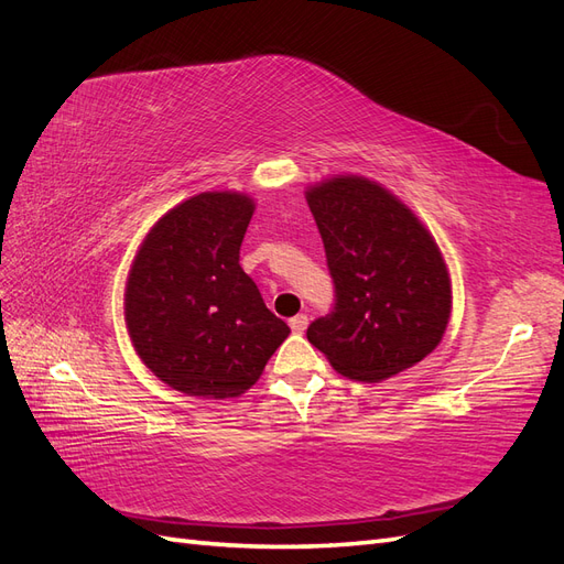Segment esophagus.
Wrapping results in <instances>:
<instances>
[{
	"mask_svg": "<svg viewBox=\"0 0 564 564\" xmlns=\"http://www.w3.org/2000/svg\"><path fill=\"white\" fill-rule=\"evenodd\" d=\"M289 327H292L296 334H303L305 329H308V315H296V317H292L289 319Z\"/></svg>",
	"mask_w": 564,
	"mask_h": 564,
	"instance_id": "esophagus-1",
	"label": "esophagus"
}]
</instances>
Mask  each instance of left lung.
Wrapping results in <instances>:
<instances>
[{
  "mask_svg": "<svg viewBox=\"0 0 564 564\" xmlns=\"http://www.w3.org/2000/svg\"><path fill=\"white\" fill-rule=\"evenodd\" d=\"M305 199L336 286L308 340L348 379L379 383L431 355L452 317V280L431 230L365 176L308 185Z\"/></svg>",
  "mask_w": 564,
  "mask_h": 564,
  "instance_id": "8db88e82",
  "label": "left lung"
}]
</instances>
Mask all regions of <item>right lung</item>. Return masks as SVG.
<instances>
[{"label": "right lung", "instance_id": "right-lung-1", "mask_svg": "<svg viewBox=\"0 0 564 564\" xmlns=\"http://www.w3.org/2000/svg\"><path fill=\"white\" fill-rule=\"evenodd\" d=\"M253 209L245 193H199L169 209L131 261L124 289L131 346L160 381L185 395H242L292 332L265 308L240 265Z\"/></svg>", "mask_w": 564, "mask_h": 564}]
</instances>
